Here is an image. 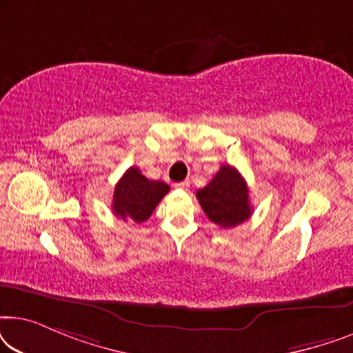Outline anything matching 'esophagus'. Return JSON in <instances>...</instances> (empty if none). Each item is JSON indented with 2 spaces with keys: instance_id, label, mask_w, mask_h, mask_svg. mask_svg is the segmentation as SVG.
Instances as JSON below:
<instances>
[{
  "instance_id": "1",
  "label": "esophagus",
  "mask_w": 353,
  "mask_h": 353,
  "mask_svg": "<svg viewBox=\"0 0 353 353\" xmlns=\"http://www.w3.org/2000/svg\"><path fill=\"white\" fill-rule=\"evenodd\" d=\"M175 188H176V190H188V188H190V181L175 183Z\"/></svg>"
}]
</instances>
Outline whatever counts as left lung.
I'll list each match as a JSON object with an SVG mask.
<instances>
[{
  "label": "left lung",
  "instance_id": "1",
  "mask_svg": "<svg viewBox=\"0 0 353 353\" xmlns=\"http://www.w3.org/2000/svg\"><path fill=\"white\" fill-rule=\"evenodd\" d=\"M196 197L209 220L221 228H233L252 214L248 183L231 165H221L209 185L196 192Z\"/></svg>",
  "mask_w": 353,
  "mask_h": 353
}]
</instances>
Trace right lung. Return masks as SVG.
<instances>
[{
  "mask_svg": "<svg viewBox=\"0 0 353 353\" xmlns=\"http://www.w3.org/2000/svg\"><path fill=\"white\" fill-rule=\"evenodd\" d=\"M170 191L163 181L148 180L137 167H130L114 190L112 212L125 221L143 223Z\"/></svg>",
  "mask_w": 353,
  "mask_h": 353,
  "instance_id": "1",
  "label": "right lung"
}]
</instances>
